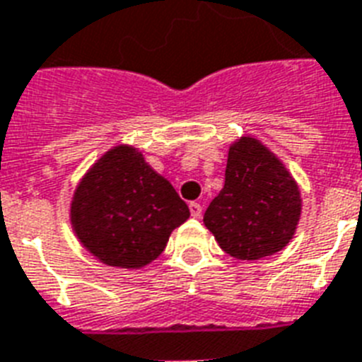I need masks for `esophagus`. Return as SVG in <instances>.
<instances>
[{
    "mask_svg": "<svg viewBox=\"0 0 362 362\" xmlns=\"http://www.w3.org/2000/svg\"><path fill=\"white\" fill-rule=\"evenodd\" d=\"M189 211H191V216L195 217V219H199V217L202 216V206L199 204V202H191Z\"/></svg>",
    "mask_w": 362,
    "mask_h": 362,
    "instance_id": "esophagus-1",
    "label": "esophagus"
}]
</instances>
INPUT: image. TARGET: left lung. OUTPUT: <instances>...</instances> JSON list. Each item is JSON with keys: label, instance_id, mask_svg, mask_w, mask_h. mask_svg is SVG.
Wrapping results in <instances>:
<instances>
[{"label": "left lung", "instance_id": "obj_1", "mask_svg": "<svg viewBox=\"0 0 362 362\" xmlns=\"http://www.w3.org/2000/svg\"><path fill=\"white\" fill-rule=\"evenodd\" d=\"M301 216L299 187L260 141L242 137L228 151L225 186L204 211V225L240 260L275 255Z\"/></svg>", "mask_w": 362, "mask_h": 362}]
</instances>
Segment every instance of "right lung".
<instances>
[{"label":"right lung","instance_id":"right-lung-1","mask_svg":"<svg viewBox=\"0 0 362 362\" xmlns=\"http://www.w3.org/2000/svg\"><path fill=\"white\" fill-rule=\"evenodd\" d=\"M187 217L189 208L175 187L126 145L111 148L90 167L70 206L83 247L117 267L152 262Z\"/></svg>","mask_w":362,"mask_h":362}]
</instances>
